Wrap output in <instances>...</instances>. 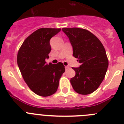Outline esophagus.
<instances>
[{
  "mask_svg": "<svg viewBox=\"0 0 124 124\" xmlns=\"http://www.w3.org/2000/svg\"><path fill=\"white\" fill-rule=\"evenodd\" d=\"M65 68L66 69V70H68V69L70 68V66H65Z\"/></svg>",
  "mask_w": 124,
  "mask_h": 124,
  "instance_id": "1",
  "label": "esophagus"
}]
</instances>
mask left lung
I'll use <instances>...</instances> for the list:
<instances>
[{"mask_svg": "<svg viewBox=\"0 0 124 124\" xmlns=\"http://www.w3.org/2000/svg\"><path fill=\"white\" fill-rule=\"evenodd\" d=\"M70 40L73 56L81 63L73 68L76 75L70 80L74 90L78 94H89L97 89L104 78L109 65L104 47L92 33L79 28H63Z\"/></svg>", "mask_w": 124, "mask_h": 124, "instance_id": "1", "label": "left lung"}]
</instances>
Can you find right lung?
<instances>
[{
    "instance_id": "add662e5",
    "label": "right lung",
    "mask_w": 124,
    "mask_h": 124,
    "mask_svg": "<svg viewBox=\"0 0 124 124\" xmlns=\"http://www.w3.org/2000/svg\"><path fill=\"white\" fill-rule=\"evenodd\" d=\"M61 28H40L27 37L17 54V64L24 81L38 96L46 97L56 92L65 71L62 63L47 64L51 51L50 40Z\"/></svg>"
}]
</instances>
